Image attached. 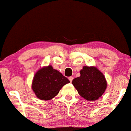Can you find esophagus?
I'll return each instance as SVG.
<instances>
[{
	"label": "esophagus",
	"mask_w": 131,
	"mask_h": 131,
	"mask_svg": "<svg viewBox=\"0 0 131 131\" xmlns=\"http://www.w3.org/2000/svg\"><path fill=\"white\" fill-rule=\"evenodd\" d=\"M68 79H69V80L70 81V82H72V81H73V78L72 77V76H70V77H69Z\"/></svg>",
	"instance_id": "obj_1"
}]
</instances>
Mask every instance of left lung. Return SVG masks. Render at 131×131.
I'll use <instances>...</instances> for the list:
<instances>
[{
  "label": "left lung",
  "mask_w": 131,
  "mask_h": 131,
  "mask_svg": "<svg viewBox=\"0 0 131 131\" xmlns=\"http://www.w3.org/2000/svg\"><path fill=\"white\" fill-rule=\"evenodd\" d=\"M80 74L72 81L78 92L88 101L98 100L107 88L104 75L97 67L88 66H84Z\"/></svg>",
  "instance_id": "8db88e82"
}]
</instances>
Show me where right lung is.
I'll use <instances>...</instances> for the list:
<instances>
[{"instance_id": "1", "label": "right lung", "mask_w": 131, "mask_h": 131, "mask_svg": "<svg viewBox=\"0 0 131 131\" xmlns=\"http://www.w3.org/2000/svg\"><path fill=\"white\" fill-rule=\"evenodd\" d=\"M69 82L67 78L49 65L41 68L35 73L31 87L37 98L49 100L57 95L61 89Z\"/></svg>"}]
</instances>
